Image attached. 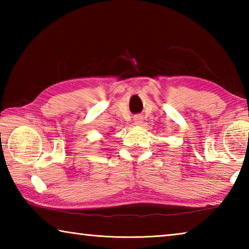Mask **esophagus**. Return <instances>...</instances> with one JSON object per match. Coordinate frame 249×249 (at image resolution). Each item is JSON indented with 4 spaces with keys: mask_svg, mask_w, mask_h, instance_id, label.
Segmentation results:
<instances>
[{
    "mask_svg": "<svg viewBox=\"0 0 249 249\" xmlns=\"http://www.w3.org/2000/svg\"><path fill=\"white\" fill-rule=\"evenodd\" d=\"M142 122V116L137 115V116L134 117V123L136 125H141Z\"/></svg>",
    "mask_w": 249,
    "mask_h": 249,
    "instance_id": "1",
    "label": "esophagus"
}]
</instances>
